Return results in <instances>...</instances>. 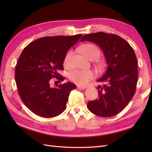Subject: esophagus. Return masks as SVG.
<instances>
[{
	"instance_id": "esophagus-1",
	"label": "esophagus",
	"mask_w": 152,
	"mask_h": 152,
	"mask_svg": "<svg viewBox=\"0 0 152 152\" xmlns=\"http://www.w3.org/2000/svg\"><path fill=\"white\" fill-rule=\"evenodd\" d=\"M77 88L78 89H85L86 88V87H85V86H77Z\"/></svg>"
}]
</instances>
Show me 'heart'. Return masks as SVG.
Wrapping results in <instances>:
<instances>
[{"instance_id":"heart-1","label":"heart","mask_w":152,"mask_h":152,"mask_svg":"<svg viewBox=\"0 0 152 152\" xmlns=\"http://www.w3.org/2000/svg\"><path fill=\"white\" fill-rule=\"evenodd\" d=\"M80 51L87 58L91 59L93 57H98L100 54V50L96 45L93 44H86L79 48ZM72 51H69L65 55L63 60V65L68 66L70 63L72 56ZM95 77V73L90 70H74L68 73V78L74 83L85 86Z\"/></svg>"}]
</instances>
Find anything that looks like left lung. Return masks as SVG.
I'll use <instances>...</instances> for the list:
<instances>
[{
    "instance_id": "obj_1",
    "label": "left lung",
    "mask_w": 152,
    "mask_h": 152,
    "mask_svg": "<svg viewBox=\"0 0 152 152\" xmlns=\"http://www.w3.org/2000/svg\"><path fill=\"white\" fill-rule=\"evenodd\" d=\"M91 41L102 49L107 70L97 80L99 98L87 103L89 110L96 115L108 117L120 113L136 93L137 61L132 48L120 36L104 32L87 34L81 42Z\"/></svg>"
}]
</instances>
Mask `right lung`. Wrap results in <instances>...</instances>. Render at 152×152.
Here are the masks:
<instances>
[{"label":"right lung","mask_w":152,"mask_h":152,"mask_svg":"<svg viewBox=\"0 0 152 152\" xmlns=\"http://www.w3.org/2000/svg\"><path fill=\"white\" fill-rule=\"evenodd\" d=\"M82 36L44 37L30 43L18 59L15 80L22 102L37 115L52 118L66 107L70 91L76 86L68 82L55 87L50 85L53 78H65L58 71L63 70L64 58L72 45Z\"/></svg>","instance_id":"right-lung-1"}]
</instances>
